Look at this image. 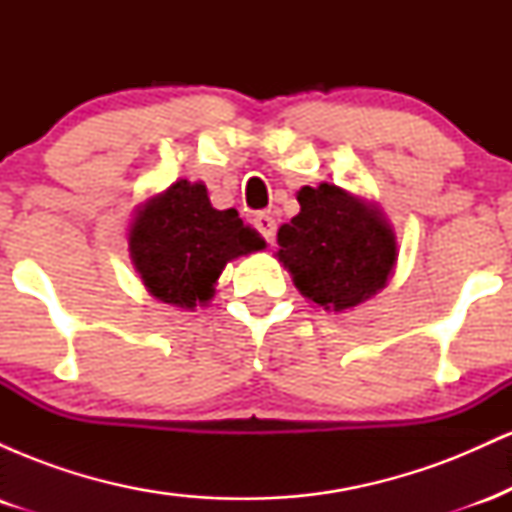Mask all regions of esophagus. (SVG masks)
<instances>
[{
	"instance_id": "34e87169",
	"label": "esophagus",
	"mask_w": 512,
	"mask_h": 512,
	"mask_svg": "<svg viewBox=\"0 0 512 512\" xmlns=\"http://www.w3.org/2000/svg\"><path fill=\"white\" fill-rule=\"evenodd\" d=\"M252 226H255V231L260 233V236L267 240V243H274L276 238V221L272 219L269 214H257L255 219H252Z\"/></svg>"
}]
</instances>
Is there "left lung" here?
<instances>
[{
    "label": "left lung",
    "instance_id": "1",
    "mask_svg": "<svg viewBox=\"0 0 512 512\" xmlns=\"http://www.w3.org/2000/svg\"><path fill=\"white\" fill-rule=\"evenodd\" d=\"M298 204V216L276 233V255L298 291L325 310H346L383 289L397 243L380 211L327 182L303 187Z\"/></svg>",
    "mask_w": 512,
    "mask_h": 512
}]
</instances>
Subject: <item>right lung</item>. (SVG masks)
I'll return each instance as SVG.
<instances>
[{
    "label": "right lung",
    "mask_w": 512,
    "mask_h": 512,
    "mask_svg": "<svg viewBox=\"0 0 512 512\" xmlns=\"http://www.w3.org/2000/svg\"><path fill=\"white\" fill-rule=\"evenodd\" d=\"M262 248L264 240L236 209H214L207 187L187 180L151 199L129 231V252L146 289L180 308L207 303L226 262Z\"/></svg>",
    "instance_id": "add662e5"
}]
</instances>
